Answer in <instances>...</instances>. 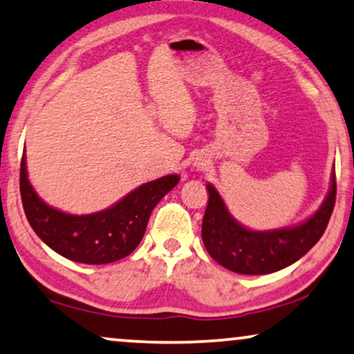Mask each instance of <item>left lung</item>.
Listing matches in <instances>:
<instances>
[{
  "label": "left lung",
  "mask_w": 354,
  "mask_h": 354,
  "mask_svg": "<svg viewBox=\"0 0 354 354\" xmlns=\"http://www.w3.org/2000/svg\"><path fill=\"white\" fill-rule=\"evenodd\" d=\"M208 205L202 221V241L216 263L239 274H271L300 260L324 234L335 205V171L330 189L315 215L292 227L252 231L234 220L225 201L207 184Z\"/></svg>",
  "instance_id": "8db88e82"
}]
</instances>
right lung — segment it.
I'll return each mask as SVG.
<instances>
[{"label": "right lung", "instance_id": "1", "mask_svg": "<svg viewBox=\"0 0 354 354\" xmlns=\"http://www.w3.org/2000/svg\"><path fill=\"white\" fill-rule=\"evenodd\" d=\"M178 183V175H167L141 184L106 210L71 215L38 197L28 181L26 153L21 162V197L30 226L59 255L86 265H106L128 257L141 242L153 207Z\"/></svg>", "mask_w": 354, "mask_h": 354}]
</instances>
